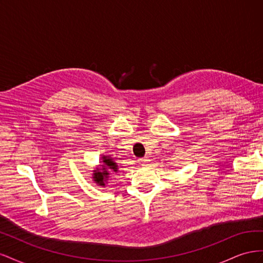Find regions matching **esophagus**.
I'll use <instances>...</instances> for the list:
<instances>
[{
    "instance_id": "34e87169",
    "label": "esophagus",
    "mask_w": 263,
    "mask_h": 263,
    "mask_svg": "<svg viewBox=\"0 0 263 263\" xmlns=\"http://www.w3.org/2000/svg\"><path fill=\"white\" fill-rule=\"evenodd\" d=\"M148 158H140V159H138V163L139 164H142V165H146L147 163H148Z\"/></svg>"
}]
</instances>
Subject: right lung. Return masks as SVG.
I'll list each match as a JSON object with an SVG mask.
<instances>
[{"instance_id": "right-lung-1", "label": "right lung", "mask_w": 263, "mask_h": 263, "mask_svg": "<svg viewBox=\"0 0 263 263\" xmlns=\"http://www.w3.org/2000/svg\"><path fill=\"white\" fill-rule=\"evenodd\" d=\"M100 165L98 168H95L92 173V180L94 183H97L99 186L105 187L106 183L109 179L110 173H117L118 165L115 162L114 158L110 156H104L102 155Z\"/></svg>"}]
</instances>
